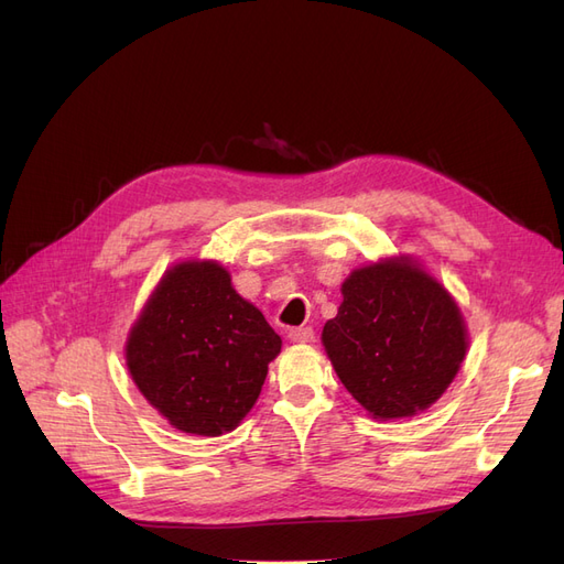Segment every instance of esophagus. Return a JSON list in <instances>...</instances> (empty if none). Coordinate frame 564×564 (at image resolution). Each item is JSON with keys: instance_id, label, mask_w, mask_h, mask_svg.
Instances as JSON below:
<instances>
[{"instance_id": "esophagus-1", "label": "esophagus", "mask_w": 564, "mask_h": 564, "mask_svg": "<svg viewBox=\"0 0 564 564\" xmlns=\"http://www.w3.org/2000/svg\"><path fill=\"white\" fill-rule=\"evenodd\" d=\"M289 338L294 340V344H311L315 338L313 327H296V329H289Z\"/></svg>"}]
</instances>
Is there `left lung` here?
Masks as SVG:
<instances>
[{
  "label": "left lung",
  "instance_id": "obj_1",
  "mask_svg": "<svg viewBox=\"0 0 564 564\" xmlns=\"http://www.w3.org/2000/svg\"><path fill=\"white\" fill-rule=\"evenodd\" d=\"M322 344L340 383L377 419L431 406L466 355V327L445 286L409 261L355 270Z\"/></svg>",
  "mask_w": 564,
  "mask_h": 564
}]
</instances>
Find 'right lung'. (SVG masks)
<instances>
[{
  "label": "right lung",
  "mask_w": 564,
  "mask_h": 564,
  "mask_svg": "<svg viewBox=\"0 0 564 564\" xmlns=\"http://www.w3.org/2000/svg\"><path fill=\"white\" fill-rule=\"evenodd\" d=\"M282 338L218 263H178L150 296L127 344L131 379L174 429L224 435L263 388Z\"/></svg>",
  "instance_id": "right-lung-1"
}]
</instances>
